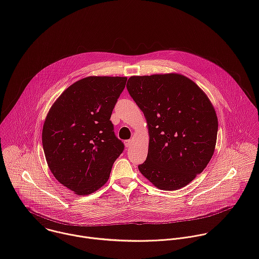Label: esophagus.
<instances>
[{"mask_svg":"<svg viewBox=\"0 0 259 259\" xmlns=\"http://www.w3.org/2000/svg\"><path fill=\"white\" fill-rule=\"evenodd\" d=\"M124 144H125L126 147H129V146H131V144H132V140H130V139L125 140V141H124Z\"/></svg>","mask_w":259,"mask_h":259,"instance_id":"1","label":"esophagus"}]
</instances>
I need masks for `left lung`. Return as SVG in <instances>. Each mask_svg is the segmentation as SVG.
Here are the masks:
<instances>
[{"mask_svg": "<svg viewBox=\"0 0 259 259\" xmlns=\"http://www.w3.org/2000/svg\"><path fill=\"white\" fill-rule=\"evenodd\" d=\"M127 89L149 128V153L139 171L160 190L188 186L215 150L218 120L208 96L179 73L133 76Z\"/></svg>", "mask_w": 259, "mask_h": 259, "instance_id": "8db88e82", "label": "left lung"}]
</instances>
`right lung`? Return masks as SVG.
I'll return each instance as SVG.
<instances>
[{
	"label": "right lung",
	"mask_w": 259,
	"mask_h": 259,
	"mask_svg": "<svg viewBox=\"0 0 259 259\" xmlns=\"http://www.w3.org/2000/svg\"><path fill=\"white\" fill-rule=\"evenodd\" d=\"M126 77L91 76L66 88L44 122L43 149L54 177L76 195L96 192L124 151L110 122Z\"/></svg>",
	"instance_id": "right-lung-1"
}]
</instances>
